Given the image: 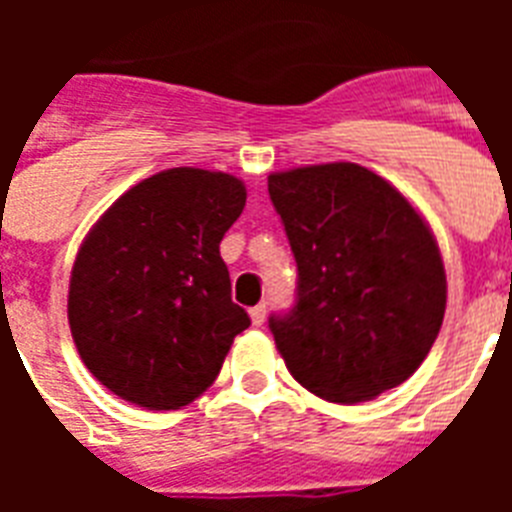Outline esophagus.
<instances>
[{
	"label": "esophagus",
	"mask_w": 512,
	"mask_h": 512,
	"mask_svg": "<svg viewBox=\"0 0 512 512\" xmlns=\"http://www.w3.org/2000/svg\"><path fill=\"white\" fill-rule=\"evenodd\" d=\"M249 319H252V324H255V327H260V324L265 321V303L255 305V308L249 311Z\"/></svg>",
	"instance_id": "obj_1"
}]
</instances>
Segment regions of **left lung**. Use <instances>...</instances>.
Masks as SVG:
<instances>
[{
  "mask_svg": "<svg viewBox=\"0 0 512 512\" xmlns=\"http://www.w3.org/2000/svg\"><path fill=\"white\" fill-rule=\"evenodd\" d=\"M297 263V297L273 313L276 348L303 388L356 404L409 380L446 311L433 233L366 167L313 164L268 177Z\"/></svg>",
  "mask_w": 512,
  "mask_h": 512,
  "instance_id": "1",
  "label": "left lung"
}]
</instances>
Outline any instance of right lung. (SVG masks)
<instances>
[{"mask_svg":"<svg viewBox=\"0 0 512 512\" xmlns=\"http://www.w3.org/2000/svg\"><path fill=\"white\" fill-rule=\"evenodd\" d=\"M247 188L225 172L146 177L87 233L68 284V324L92 377L130 404L167 412L215 382L249 327L220 257Z\"/></svg>","mask_w":512,"mask_h":512,"instance_id":"add662e5","label":"right lung"}]
</instances>
